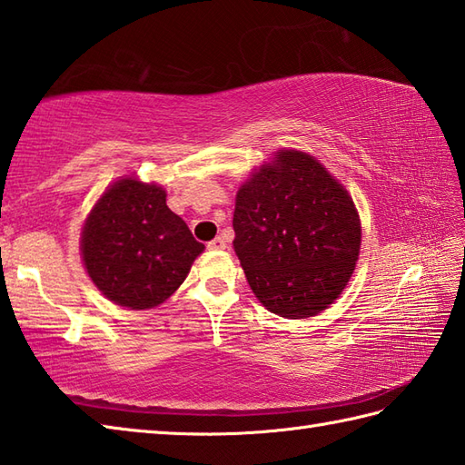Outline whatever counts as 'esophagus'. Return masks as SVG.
I'll return each mask as SVG.
<instances>
[{"mask_svg": "<svg viewBox=\"0 0 465 465\" xmlns=\"http://www.w3.org/2000/svg\"><path fill=\"white\" fill-rule=\"evenodd\" d=\"M207 250H225L223 238H215L212 242H207Z\"/></svg>", "mask_w": 465, "mask_h": 465, "instance_id": "esophagus-1", "label": "esophagus"}]
</instances>
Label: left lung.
I'll list each match as a JSON object with an SVG mask.
<instances>
[{
    "mask_svg": "<svg viewBox=\"0 0 465 465\" xmlns=\"http://www.w3.org/2000/svg\"><path fill=\"white\" fill-rule=\"evenodd\" d=\"M233 250L265 308L310 318L338 298L360 255L361 227L340 182L315 157L285 150L245 182Z\"/></svg>",
    "mask_w": 465,
    "mask_h": 465,
    "instance_id": "left-lung-1",
    "label": "left lung"
}]
</instances>
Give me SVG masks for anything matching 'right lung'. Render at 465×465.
<instances>
[{"label":"right lung","instance_id":"obj_1","mask_svg":"<svg viewBox=\"0 0 465 465\" xmlns=\"http://www.w3.org/2000/svg\"><path fill=\"white\" fill-rule=\"evenodd\" d=\"M203 252L165 203L160 185L122 180L95 203L82 232L85 270L114 303L155 308L180 288Z\"/></svg>","mask_w":465,"mask_h":465}]
</instances>
